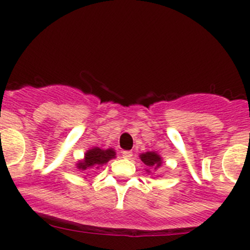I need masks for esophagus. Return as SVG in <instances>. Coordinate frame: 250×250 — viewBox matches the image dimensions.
Here are the masks:
<instances>
[{
	"mask_svg": "<svg viewBox=\"0 0 250 250\" xmlns=\"http://www.w3.org/2000/svg\"><path fill=\"white\" fill-rule=\"evenodd\" d=\"M122 156H123V158H125V160H130L133 156V152L132 151H123Z\"/></svg>",
	"mask_w": 250,
	"mask_h": 250,
	"instance_id": "34e87169",
	"label": "esophagus"
}]
</instances>
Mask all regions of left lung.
Returning <instances> with one entry per match:
<instances>
[{
	"label": "left lung",
	"mask_w": 250,
	"mask_h": 250,
	"mask_svg": "<svg viewBox=\"0 0 250 250\" xmlns=\"http://www.w3.org/2000/svg\"><path fill=\"white\" fill-rule=\"evenodd\" d=\"M141 162L147 167H152L153 169H158L162 166V157L158 153L153 152V151H148V152L141 153L140 155ZM146 172L150 173V170L146 169Z\"/></svg>",
	"instance_id": "obj_1"
}]
</instances>
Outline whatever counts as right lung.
I'll return each instance as SVG.
<instances>
[{"mask_svg":"<svg viewBox=\"0 0 250 250\" xmlns=\"http://www.w3.org/2000/svg\"><path fill=\"white\" fill-rule=\"evenodd\" d=\"M116 157V152L113 148L103 150L99 147H93L84 153V158L77 162L76 167L80 170H87L90 168H99L100 166L105 165L110 160Z\"/></svg>","mask_w":250,"mask_h":250,"instance_id":"obj_1","label":"right lung"}]
</instances>
